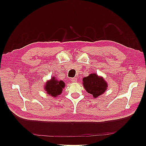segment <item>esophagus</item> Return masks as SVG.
Here are the masks:
<instances>
[{
	"mask_svg": "<svg viewBox=\"0 0 146 146\" xmlns=\"http://www.w3.org/2000/svg\"><path fill=\"white\" fill-rule=\"evenodd\" d=\"M70 80H71V82H76L77 81V78L76 77H74V78H72Z\"/></svg>",
	"mask_w": 146,
	"mask_h": 146,
	"instance_id": "1",
	"label": "esophagus"
}]
</instances>
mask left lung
<instances>
[{
	"mask_svg": "<svg viewBox=\"0 0 146 146\" xmlns=\"http://www.w3.org/2000/svg\"><path fill=\"white\" fill-rule=\"evenodd\" d=\"M83 82L86 91L92 94L94 98L104 93L108 87L104 79L99 77L96 74H91L89 76L83 78Z\"/></svg>",
	"mask_w": 146,
	"mask_h": 146,
	"instance_id": "left-lung-1",
	"label": "left lung"
}]
</instances>
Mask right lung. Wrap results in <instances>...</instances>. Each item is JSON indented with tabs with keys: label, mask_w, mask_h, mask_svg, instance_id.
Wrapping results in <instances>:
<instances>
[{
	"label": "right lung",
	"mask_w": 146,
	"mask_h": 146,
	"mask_svg": "<svg viewBox=\"0 0 146 146\" xmlns=\"http://www.w3.org/2000/svg\"><path fill=\"white\" fill-rule=\"evenodd\" d=\"M64 86V83L63 81H58L55 77H52L50 81L46 83L44 89L47 94L56 97L61 93Z\"/></svg>",
	"instance_id": "add662e5"
}]
</instances>
